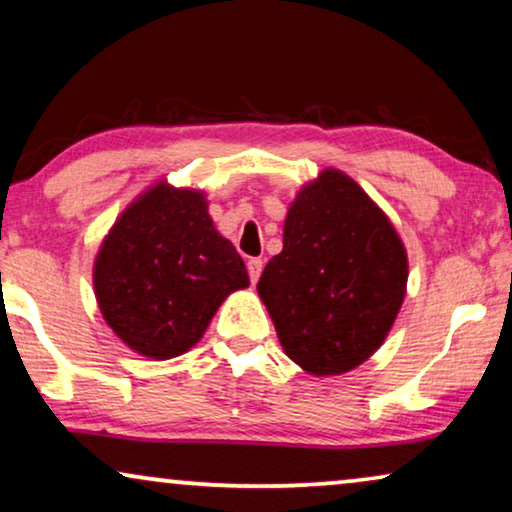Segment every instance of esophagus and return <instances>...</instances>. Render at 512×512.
Here are the masks:
<instances>
[{"label":"esophagus","instance_id":"34e87169","mask_svg":"<svg viewBox=\"0 0 512 512\" xmlns=\"http://www.w3.org/2000/svg\"><path fill=\"white\" fill-rule=\"evenodd\" d=\"M247 270H249V279H251V284H256V282H258V277H261V272H263V261H261V258H249Z\"/></svg>","mask_w":512,"mask_h":512}]
</instances>
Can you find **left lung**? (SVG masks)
Here are the masks:
<instances>
[{
  "label": "left lung",
  "instance_id": "obj_1",
  "mask_svg": "<svg viewBox=\"0 0 512 512\" xmlns=\"http://www.w3.org/2000/svg\"><path fill=\"white\" fill-rule=\"evenodd\" d=\"M408 286L401 235L342 170L300 188L284 219V249L258 279L279 345L314 377L368 361L394 326Z\"/></svg>",
  "mask_w": 512,
  "mask_h": 512
}]
</instances>
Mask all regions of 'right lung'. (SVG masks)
I'll use <instances>...</instances> for the list:
<instances>
[{"mask_svg": "<svg viewBox=\"0 0 512 512\" xmlns=\"http://www.w3.org/2000/svg\"><path fill=\"white\" fill-rule=\"evenodd\" d=\"M247 286L242 256L214 228L205 191L165 179L123 209L93 265L104 321L156 361L198 345L223 300Z\"/></svg>", "mask_w": 512, "mask_h": 512, "instance_id": "obj_1", "label": "right lung"}]
</instances>
